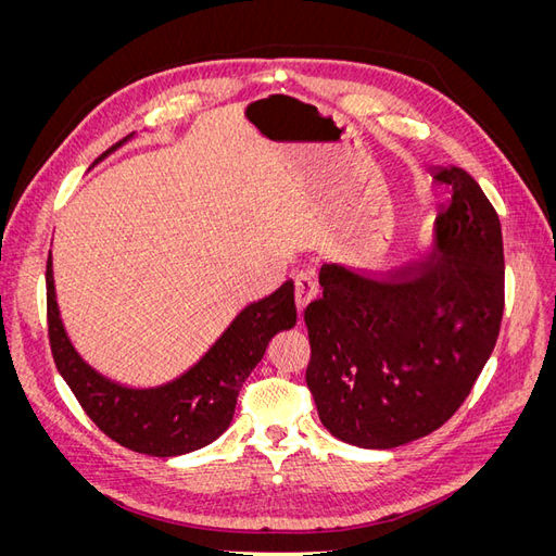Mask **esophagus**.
<instances>
[{"label": "esophagus", "mask_w": 556, "mask_h": 556, "mask_svg": "<svg viewBox=\"0 0 556 556\" xmlns=\"http://www.w3.org/2000/svg\"><path fill=\"white\" fill-rule=\"evenodd\" d=\"M317 294V285H315V278L313 274H299L294 278V301H296V311L301 313L304 311L311 301L315 299Z\"/></svg>", "instance_id": "obj_1"}]
</instances>
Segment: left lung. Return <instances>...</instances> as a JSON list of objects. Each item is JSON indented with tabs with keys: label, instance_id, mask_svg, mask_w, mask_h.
I'll return each instance as SVG.
<instances>
[{
	"label": "left lung",
	"instance_id": "8db88e82",
	"mask_svg": "<svg viewBox=\"0 0 556 556\" xmlns=\"http://www.w3.org/2000/svg\"><path fill=\"white\" fill-rule=\"evenodd\" d=\"M435 213L431 257L368 276L323 264L304 311L308 390L336 439L390 450L443 427L490 359L503 317V237L490 199L459 166Z\"/></svg>",
	"mask_w": 556,
	"mask_h": 556
}]
</instances>
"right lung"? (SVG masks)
<instances>
[{
    "mask_svg": "<svg viewBox=\"0 0 556 556\" xmlns=\"http://www.w3.org/2000/svg\"><path fill=\"white\" fill-rule=\"evenodd\" d=\"M131 137L134 134L111 146L99 160ZM46 304L55 366L83 410L109 439L150 457H178L223 435L237 408L239 390L264 357L268 341L296 325L294 282L288 280L274 294L248 304L206 355L182 376L137 390L97 374L74 350L60 317L50 257L46 264Z\"/></svg>",
    "mask_w": 556,
    "mask_h": 556,
    "instance_id": "right-lung-1",
    "label": "right lung"
}]
</instances>
